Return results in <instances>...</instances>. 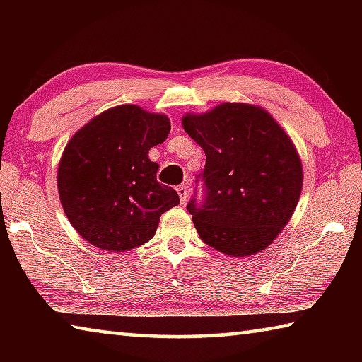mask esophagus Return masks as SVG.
Here are the masks:
<instances>
[{
    "label": "esophagus",
    "mask_w": 362,
    "mask_h": 362,
    "mask_svg": "<svg viewBox=\"0 0 362 362\" xmlns=\"http://www.w3.org/2000/svg\"><path fill=\"white\" fill-rule=\"evenodd\" d=\"M177 193H179V198H180V203L185 204V201L188 198V189L185 185H179L177 187Z\"/></svg>",
    "instance_id": "34e87169"
}]
</instances>
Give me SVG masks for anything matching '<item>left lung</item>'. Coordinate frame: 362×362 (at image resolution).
<instances>
[{"label": "left lung", "mask_w": 362, "mask_h": 362, "mask_svg": "<svg viewBox=\"0 0 362 362\" xmlns=\"http://www.w3.org/2000/svg\"><path fill=\"white\" fill-rule=\"evenodd\" d=\"M182 124L206 153L187 204L199 238L228 255L260 252L289 222L302 192L292 140L265 110L246 103L187 115Z\"/></svg>", "instance_id": "8db88e82"}]
</instances>
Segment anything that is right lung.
I'll return each instance as SVG.
<instances>
[{
  "label": "right lung",
  "instance_id": "1",
  "mask_svg": "<svg viewBox=\"0 0 362 362\" xmlns=\"http://www.w3.org/2000/svg\"><path fill=\"white\" fill-rule=\"evenodd\" d=\"M170 132L166 115L137 105L107 110L79 129L59 164L60 203L79 235L108 252H124L155 236L161 214L180 203L156 180L151 146Z\"/></svg>",
  "mask_w": 362,
  "mask_h": 362
}]
</instances>
